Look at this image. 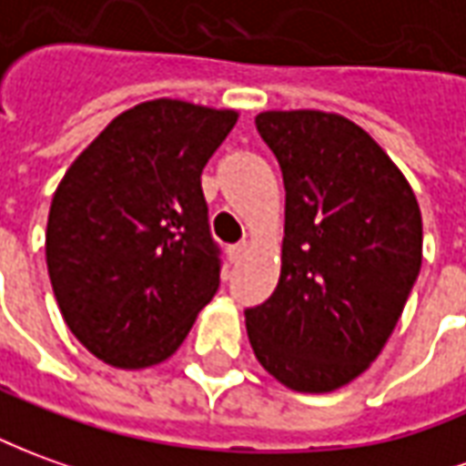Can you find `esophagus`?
Segmentation results:
<instances>
[{
    "label": "esophagus",
    "instance_id": "obj_1",
    "mask_svg": "<svg viewBox=\"0 0 466 466\" xmlns=\"http://www.w3.org/2000/svg\"><path fill=\"white\" fill-rule=\"evenodd\" d=\"M248 251V243H236V246H228V258L233 261V264H238L240 258L246 256Z\"/></svg>",
    "mask_w": 466,
    "mask_h": 466
}]
</instances>
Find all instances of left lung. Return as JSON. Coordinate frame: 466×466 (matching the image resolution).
<instances>
[{"mask_svg": "<svg viewBox=\"0 0 466 466\" xmlns=\"http://www.w3.org/2000/svg\"><path fill=\"white\" fill-rule=\"evenodd\" d=\"M284 190L281 276L246 309L258 362L299 393L348 386L386 348L421 271V210L378 141L325 111H264Z\"/></svg>", "mask_w": 466, "mask_h": 466, "instance_id": "left-lung-1", "label": "left lung"}]
</instances>
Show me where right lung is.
Listing matches in <instances>:
<instances>
[{
	"mask_svg": "<svg viewBox=\"0 0 466 466\" xmlns=\"http://www.w3.org/2000/svg\"><path fill=\"white\" fill-rule=\"evenodd\" d=\"M233 108L157 98L118 114L60 179L45 233L57 307L98 360H167L220 284L202 167Z\"/></svg>",
	"mask_w": 466,
	"mask_h": 466,
	"instance_id": "right-lung-1",
	"label": "right lung"
}]
</instances>
